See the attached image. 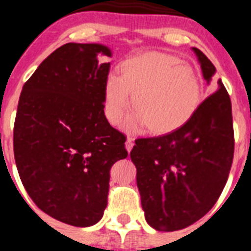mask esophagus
<instances>
[{
	"label": "esophagus",
	"instance_id": "esophagus-1",
	"mask_svg": "<svg viewBox=\"0 0 251 251\" xmlns=\"http://www.w3.org/2000/svg\"><path fill=\"white\" fill-rule=\"evenodd\" d=\"M133 146H134V139L131 137H127L126 139V143H125V147L127 150V152H130L131 150H133Z\"/></svg>",
	"mask_w": 251,
	"mask_h": 251
}]
</instances>
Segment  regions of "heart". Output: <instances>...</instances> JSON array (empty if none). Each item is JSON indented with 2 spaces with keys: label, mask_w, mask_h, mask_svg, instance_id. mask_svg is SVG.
<instances>
[{
  "label": "heart",
  "mask_w": 251,
  "mask_h": 251,
  "mask_svg": "<svg viewBox=\"0 0 251 251\" xmlns=\"http://www.w3.org/2000/svg\"><path fill=\"white\" fill-rule=\"evenodd\" d=\"M121 76L110 73L104 80L102 108L106 121L118 125L131 105L126 121L130 131L146 126L165 135L185 126L202 102V80L190 64L163 52L131 56L120 65Z\"/></svg>",
  "instance_id": "obj_1"
}]
</instances>
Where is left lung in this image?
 I'll return each instance as SVG.
<instances>
[{"label":"left lung","mask_w":251,"mask_h":251,"mask_svg":"<svg viewBox=\"0 0 251 251\" xmlns=\"http://www.w3.org/2000/svg\"><path fill=\"white\" fill-rule=\"evenodd\" d=\"M193 50L210 84L214 64L198 48ZM216 87L186 125L163 137L137 139L130 152L142 208L155 229L173 232L198 222L226 186L233 161V120L222 80Z\"/></svg>","instance_id":"obj_1"}]
</instances>
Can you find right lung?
<instances>
[{
	"label": "right lung",
	"instance_id": "add662e5",
	"mask_svg": "<svg viewBox=\"0 0 251 251\" xmlns=\"http://www.w3.org/2000/svg\"><path fill=\"white\" fill-rule=\"evenodd\" d=\"M110 57L101 44L68 43L49 54L22 88L14 157L23 186L49 216L74 226L102 218L109 171L127 156L126 138L102 108Z\"/></svg>",
	"mask_w": 251,
	"mask_h": 251
}]
</instances>
